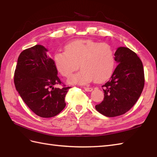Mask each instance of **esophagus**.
<instances>
[{
    "mask_svg": "<svg viewBox=\"0 0 157 157\" xmlns=\"http://www.w3.org/2000/svg\"><path fill=\"white\" fill-rule=\"evenodd\" d=\"M84 90H85L86 92H91V91H92V90H93L90 87H84Z\"/></svg>",
    "mask_w": 157,
    "mask_h": 157,
    "instance_id": "1",
    "label": "esophagus"
}]
</instances>
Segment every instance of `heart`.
<instances>
[{"instance_id": "1", "label": "heart", "mask_w": 157, "mask_h": 157, "mask_svg": "<svg viewBox=\"0 0 157 157\" xmlns=\"http://www.w3.org/2000/svg\"><path fill=\"white\" fill-rule=\"evenodd\" d=\"M54 63L59 73L65 78L72 75L79 67L82 69L71 76V84L85 85L94 79L103 82L109 78L115 66V53L106 43L92 40H77L68 43L64 52H56Z\"/></svg>"}]
</instances>
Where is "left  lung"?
<instances>
[{"mask_svg":"<svg viewBox=\"0 0 157 157\" xmlns=\"http://www.w3.org/2000/svg\"><path fill=\"white\" fill-rule=\"evenodd\" d=\"M115 53L118 65L109 80L102 86L104 100L95 106L96 111L109 117L128 112L144 86V68L138 55L127 47H119Z\"/></svg>","mask_w":157,"mask_h":157,"instance_id":"8db88e82","label":"left lung"}]
</instances>
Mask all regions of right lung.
<instances>
[{
	"label": "right lung",
	"mask_w": 157,
	"mask_h": 157,
	"mask_svg": "<svg viewBox=\"0 0 157 157\" xmlns=\"http://www.w3.org/2000/svg\"><path fill=\"white\" fill-rule=\"evenodd\" d=\"M44 46L37 44L19 55L14 74L17 90L28 107L41 117H55L65 107V97L71 87L61 84L54 60Z\"/></svg>",
	"instance_id": "1"
}]
</instances>
